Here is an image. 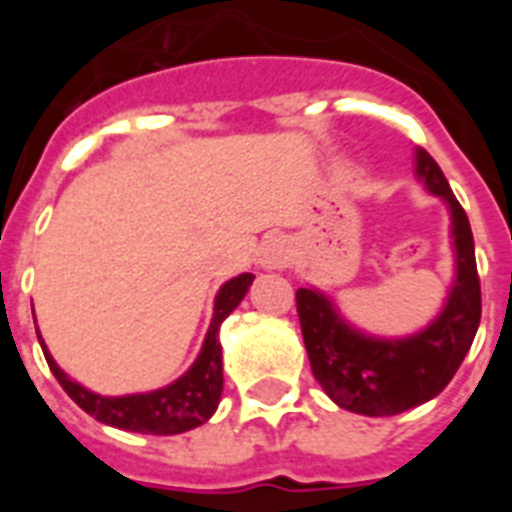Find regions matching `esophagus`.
I'll return each mask as SVG.
<instances>
[{"label":"esophagus","mask_w":512,"mask_h":512,"mask_svg":"<svg viewBox=\"0 0 512 512\" xmlns=\"http://www.w3.org/2000/svg\"><path fill=\"white\" fill-rule=\"evenodd\" d=\"M287 261H289V253L287 248H284V243L271 241L266 243V248L261 251L259 264L264 266V269H282V266H287Z\"/></svg>","instance_id":"1"}]
</instances>
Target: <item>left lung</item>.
I'll return each mask as SVG.
<instances>
[{"label":"left lung","instance_id":"left-lung-1","mask_svg":"<svg viewBox=\"0 0 512 512\" xmlns=\"http://www.w3.org/2000/svg\"><path fill=\"white\" fill-rule=\"evenodd\" d=\"M415 174L449 205L456 277L428 328L408 338L366 336L338 315L320 289H297V315L315 379L338 408L359 415H397L433 400L451 382L482 318L469 217L431 153L415 151Z\"/></svg>","mask_w":512,"mask_h":512}]
</instances>
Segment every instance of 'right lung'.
Masks as SVG:
<instances>
[{"label":"right lung","instance_id":"add662e5","mask_svg":"<svg viewBox=\"0 0 512 512\" xmlns=\"http://www.w3.org/2000/svg\"><path fill=\"white\" fill-rule=\"evenodd\" d=\"M251 282L253 274H238V277H233L220 287L215 297L212 323L207 328L200 356L194 359V364L189 366L182 377L161 387V390L122 397L97 395V392L81 387L79 382H74L69 374L63 372L61 366L53 361L51 351L45 348L43 336H38L45 361L51 366L58 384L66 390V395L84 413L97 418L99 423L122 428V431L153 433V436H176V433L192 431V428L212 418V413L217 410V402H220V395H223V348H220L217 333H220L223 320L228 318L235 307L241 305Z\"/></svg>","mask_w":512,"mask_h":512}]
</instances>
